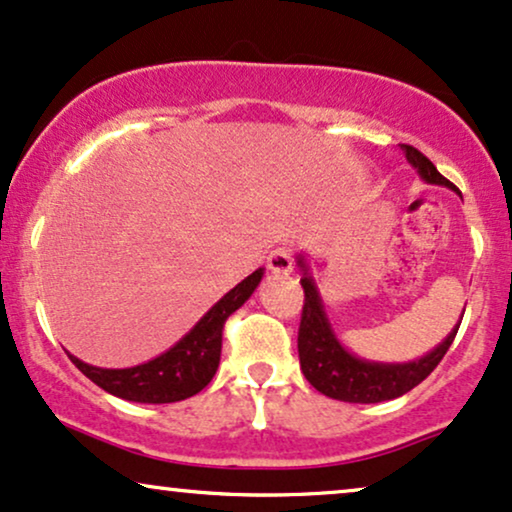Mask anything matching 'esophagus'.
Listing matches in <instances>:
<instances>
[{
  "label": "esophagus",
  "mask_w": 512,
  "mask_h": 512,
  "mask_svg": "<svg viewBox=\"0 0 512 512\" xmlns=\"http://www.w3.org/2000/svg\"><path fill=\"white\" fill-rule=\"evenodd\" d=\"M267 269L271 274H290V271H293V255H290V250H271L267 255Z\"/></svg>",
  "instance_id": "obj_1"
}]
</instances>
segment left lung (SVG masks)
Segmentation results:
<instances>
[{
	"mask_svg": "<svg viewBox=\"0 0 512 512\" xmlns=\"http://www.w3.org/2000/svg\"><path fill=\"white\" fill-rule=\"evenodd\" d=\"M401 151H404L409 165L420 174V179L425 184H437L446 186L451 191H458L449 179L437 172V167L418 148L401 144ZM297 267L302 271L300 283L304 288L302 321L300 333H297L300 366L304 378L321 394H326L331 399L349 401V404H378V401L401 397V394L413 390V387L423 383L435 371L439 361L444 359L446 349L454 342L458 326H461V321H458L454 331L446 335L432 352L416 361L383 364V361L361 359L357 354L349 352L338 340V335H335L331 321H328L326 307H323L319 288L314 283V276L309 274V264L304 260V255H297Z\"/></svg>",
	"mask_w": 512,
	"mask_h": 512,
	"instance_id": "8db88e82",
	"label": "left lung"
}]
</instances>
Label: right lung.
I'll list each match as a JSON object with an SVG mask.
<instances>
[{
  "mask_svg": "<svg viewBox=\"0 0 512 512\" xmlns=\"http://www.w3.org/2000/svg\"><path fill=\"white\" fill-rule=\"evenodd\" d=\"M262 276L264 269L252 271L222 300L212 304L210 312L177 345L146 364L132 368H99L84 364L73 354L68 357L92 383L120 399L139 401V404H172V401L189 399L203 390L217 373L224 321L255 293Z\"/></svg>",
  "mask_w": 512,
  "mask_h": 512,
  "instance_id": "right-lung-1",
  "label": "right lung"
}]
</instances>
